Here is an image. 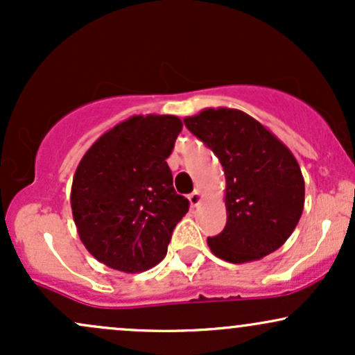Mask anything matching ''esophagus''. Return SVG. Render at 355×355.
<instances>
[{
  "instance_id": "1",
  "label": "esophagus",
  "mask_w": 355,
  "mask_h": 355,
  "mask_svg": "<svg viewBox=\"0 0 355 355\" xmlns=\"http://www.w3.org/2000/svg\"><path fill=\"white\" fill-rule=\"evenodd\" d=\"M189 200H190V205L191 207H197L198 203H200V200H202V193L198 190H193L189 195Z\"/></svg>"
}]
</instances>
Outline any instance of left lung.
Wrapping results in <instances>:
<instances>
[{"mask_svg": "<svg viewBox=\"0 0 355 355\" xmlns=\"http://www.w3.org/2000/svg\"><path fill=\"white\" fill-rule=\"evenodd\" d=\"M217 155L227 180V223L210 250L232 263L259 260L299 223L305 185L294 155L262 123L240 110L209 108L183 120Z\"/></svg>", "mask_w": 355, "mask_h": 355, "instance_id": "1", "label": "left lung"}]
</instances>
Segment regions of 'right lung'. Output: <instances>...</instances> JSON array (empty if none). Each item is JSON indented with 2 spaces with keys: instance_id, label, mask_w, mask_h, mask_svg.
<instances>
[{
  "instance_id": "obj_1",
  "label": "right lung",
  "mask_w": 355,
  "mask_h": 355,
  "mask_svg": "<svg viewBox=\"0 0 355 355\" xmlns=\"http://www.w3.org/2000/svg\"><path fill=\"white\" fill-rule=\"evenodd\" d=\"M180 132L177 116H132L81 158L71 210L81 242L98 262L135 274L166 255L173 229L189 211L166 165Z\"/></svg>"
}]
</instances>
